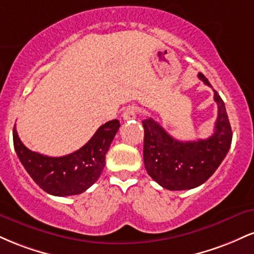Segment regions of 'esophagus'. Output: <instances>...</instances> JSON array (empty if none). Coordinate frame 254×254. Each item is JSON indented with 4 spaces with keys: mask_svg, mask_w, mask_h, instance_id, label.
I'll use <instances>...</instances> for the list:
<instances>
[{
    "mask_svg": "<svg viewBox=\"0 0 254 254\" xmlns=\"http://www.w3.org/2000/svg\"><path fill=\"white\" fill-rule=\"evenodd\" d=\"M137 115V109L135 106H127V109L123 111L122 113V117H123L124 121H130V119L136 118Z\"/></svg>",
    "mask_w": 254,
    "mask_h": 254,
    "instance_id": "obj_1",
    "label": "esophagus"
}]
</instances>
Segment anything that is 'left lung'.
Masks as SVG:
<instances>
[{
	"label": "left lung",
	"mask_w": 254,
	"mask_h": 254,
	"mask_svg": "<svg viewBox=\"0 0 254 254\" xmlns=\"http://www.w3.org/2000/svg\"><path fill=\"white\" fill-rule=\"evenodd\" d=\"M198 77L209 83L202 72ZM218 112L214 133L206 139L183 142L173 138L153 118L142 122L144 129L143 160L148 174L164 189L190 190L202 185L223 161L232 143V127L226 106L214 90Z\"/></svg>",
	"instance_id": "obj_1"
}]
</instances>
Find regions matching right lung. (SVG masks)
<instances>
[{
	"instance_id": "right-lung-1",
	"label": "right lung",
	"mask_w": 254,
	"mask_h": 254,
	"mask_svg": "<svg viewBox=\"0 0 254 254\" xmlns=\"http://www.w3.org/2000/svg\"><path fill=\"white\" fill-rule=\"evenodd\" d=\"M119 127L117 119L107 122L82 148L60 157L46 156L26 148L14 127V149L25 170L44 191L58 197L80 194L100 177L105 156Z\"/></svg>"
}]
</instances>
